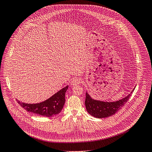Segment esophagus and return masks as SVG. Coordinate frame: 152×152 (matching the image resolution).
<instances>
[{"mask_svg":"<svg viewBox=\"0 0 152 152\" xmlns=\"http://www.w3.org/2000/svg\"><path fill=\"white\" fill-rule=\"evenodd\" d=\"M81 80L80 79V78H76V79L73 80L72 81H71V85L73 86H77L78 85H80V84L81 83Z\"/></svg>","mask_w":152,"mask_h":152,"instance_id":"34e87169","label":"esophagus"}]
</instances>
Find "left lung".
I'll list each match as a JSON object with an SVG mask.
<instances>
[{
    "label": "left lung",
    "mask_w": 152,
    "mask_h": 152,
    "mask_svg": "<svg viewBox=\"0 0 152 152\" xmlns=\"http://www.w3.org/2000/svg\"><path fill=\"white\" fill-rule=\"evenodd\" d=\"M133 91L134 89L125 98L115 102H104L94 100L86 92L85 102L86 110L89 114L98 118H103L113 115L118 111L122 108L128 102Z\"/></svg>",
    "instance_id": "obj_1"
}]
</instances>
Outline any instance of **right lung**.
<instances>
[{
    "mask_svg": "<svg viewBox=\"0 0 152 152\" xmlns=\"http://www.w3.org/2000/svg\"><path fill=\"white\" fill-rule=\"evenodd\" d=\"M68 86L61 89L47 100L37 104H26L18 100L22 108L30 113L46 117L57 115L61 111L65 103V93Z\"/></svg>",
    "mask_w": 152,
    "mask_h": 152,
    "instance_id": "right-lung-1",
    "label": "right lung"
}]
</instances>
